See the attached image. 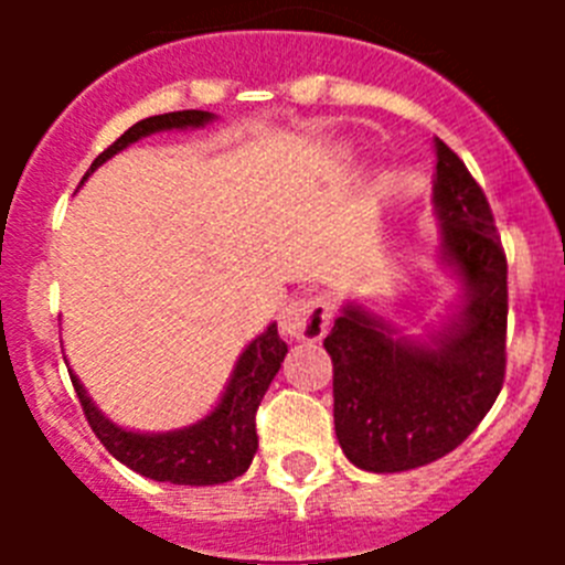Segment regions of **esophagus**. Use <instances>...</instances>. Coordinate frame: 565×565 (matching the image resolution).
Here are the masks:
<instances>
[{
    "label": "esophagus",
    "instance_id": "1",
    "mask_svg": "<svg viewBox=\"0 0 565 565\" xmlns=\"http://www.w3.org/2000/svg\"><path fill=\"white\" fill-rule=\"evenodd\" d=\"M333 308L322 294H308V297L291 299L282 313H279V331L302 342H319L331 328Z\"/></svg>",
    "mask_w": 565,
    "mask_h": 565
}]
</instances>
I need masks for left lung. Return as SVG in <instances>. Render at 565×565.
I'll use <instances>...</instances> for the list:
<instances>
[{
  "label": "left lung",
  "instance_id": "obj_1",
  "mask_svg": "<svg viewBox=\"0 0 565 565\" xmlns=\"http://www.w3.org/2000/svg\"><path fill=\"white\" fill-rule=\"evenodd\" d=\"M433 172L436 259L458 302L411 337L387 313L344 299L326 337L333 424L344 458L407 472L452 452L495 404L507 371V257L481 186L441 138Z\"/></svg>",
  "mask_w": 565,
  "mask_h": 565
}]
</instances>
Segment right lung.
<instances>
[{"instance_id": "obj_1", "label": "right lung", "mask_w": 565, "mask_h": 565, "mask_svg": "<svg viewBox=\"0 0 565 565\" xmlns=\"http://www.w3.org/2000/svg\"><path fill=\"white\" fill-rule=\"evenodd\" d=\"M212 121H217V115L203 113V109H183V113L143 118V121L132 124L113 147L98 154L89 172L84 174V181L102 163H107L113 154L124 152V149L147 138V135L169 132V129H201L209 127ZM286 353L288 344L279 339L277 322H271L266 331L257 333L243 348V353H239L232 367V376H228L226 387H223L221 398H217L212 411L194 424L167 433H141L115 424L93 402L82 379L70 367L67 371L78 393V402L84 407V416H87L98 441L109 450V456L127 463L138 476L152 478V481L178 483V487H212V483L234 481L252 467L254 452H257L254 416H257L259 402L266 396L271 379L277 376Z\"/></svg>"}]
</instances>
